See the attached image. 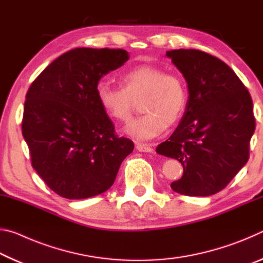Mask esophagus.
I'll return each mask as SVG.
<instances>
[{
  "mask_svg": "<svg viewBox=\"0 0 263 263\" xmlns=\"http://www.w3.org/2000/svg\"><path fill=\"white\" fill-rule=\"evenodd\" d=\"M137 149L139 151V152H146V153L153 152L152 146L148 144H142V142H137Z\"/></svg>",
  "mask_w": 263,
  "mask_h": 263,
  "instance_id": "obj_1",
  "label": "esophagus"
}]
</instances>
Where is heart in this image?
I'll return each instance as SVG.
<instances>
[{"label":"heart","instance_id":"heart-1","mask_svg":"<svg viewBox=\"0 0 263 263\" xmlns=\"http://www.w3.org/2000/svg\"><path fill=\"white\" fill-rule=\"evenodd\" d=\"M119 86L100 82L96 95L102 109L111 119L130 122L135 102L139 101L140 117L127 127V133L137 139L158 137L167 125H174L183 116L188 104V89L180 75L166 73L152 65H140L121 75Z\"/></svg>","mask_w":263,"mask_h":263}]
</instances>
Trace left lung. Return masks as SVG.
Segmentation results:
<instances>
[{
	"instance_id": "8db88e82",
	"label": "left lung",
	"mask_w": 263,
	"mask_h": 263,
	"mask_svg": "<svg viewBox=\"0 0 263 263\" xmlns=\"http://www.w3.org/2000/svg\"><path fill=\"white\" fill-rule=\"evenodd\" d=\"M189 89L185 112L157 153L176 159L183 176L171 184L185 196H210L228 185L249 159L255 130L248 89L224 61L198 50L167 52Z\"/></svg>"
}]
</instances>
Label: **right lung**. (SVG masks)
<instances>
[{"mask_svg":"<svg viewBox=\"0 0 263 263\" xmlns=\"http://www.w3.org/2000/svg\"><path fill=\"white\" fill-rule=\"evenodd\" d=\"M128 58L121 48H74L51 62L26 92L22 133L31 164L61 197L104 193L135 148L116 135L96 95L100 79Z\"/></svg>","mask_w":263,"mask_h":263,"instance_id":"obj_1","label":"right lung"}]
</instances>
